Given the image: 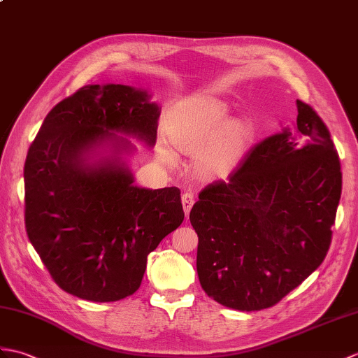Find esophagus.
<instances>
[{"instance_id":"esophagus-1","label":"esophagus","mask_w":358,"mask_h":358,"mask_svg":"<svg viewBox=\"0 0 358 358\" xmlns=\"http://www.w3.org/2000/svg\"><path fill=\"white\" fill-rule=\"evenodd\" d=\"M181 203H182V209H185L186 217H189V212H190V209H192V206H194V203H195L194 194H192V192H185V194H182Z\"/></svg>"}]
</instances>
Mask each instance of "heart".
<instances>
[{
	"label": "heart",
	"mask_w": 358,
	"mask_h": 358,
	"mask_svg": "<svg viewBox=\"0 0 358 358\" xmlns=\"http://www.w3.org/2000/svg\"><path fill=\"white\" fill-rule=\"evenodd\" d=\"M231 106L220 97L198 94L173 105L164 122V132L176 151L194 155L192 168L199 178H227L250 151L256 124L248 117L231 119ZM163 163L176 155L166 141L157 143Z\"/></svg>",
	"instance_id": "1"
}]
</instances>
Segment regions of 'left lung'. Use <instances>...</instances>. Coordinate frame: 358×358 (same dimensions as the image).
I'll return each mask as SVG.
<instances>
[{"label":"left lung","instance_id":"left-lung-1","mask_svg":"<svg viewBox=\"0 0 358 358\" xmlns=\"http://www.w3.org/2000/svg\"><path fill=\"white\" fill-rule=\"evenodd\" d=\"M294 127L252 148L190 210L206 294L239 311L276 305L325 259L342 195L327 124L297 101Z\"/></svg>","mask_w":358,"mask_h":358}]
</instances>
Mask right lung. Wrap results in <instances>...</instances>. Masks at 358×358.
Instances as JSON below:
<instances>
[{
	"mask_svg": "<svg viewBox=\"0 0 358 358\" xmlns=\"http://www.w3.org/2000/svg\"><path fill=\"white\" fill-rule=\"evenodd\" d=\"M159 117L146 90L106 84L82 87L44 119L24 164L26 230L64 292L134 294L148 255L185 220L180 189L140 187L124 162L136 151L128 137L155 145Z\"/></svg>",
	"mask_w": 358,
	"mask_h": 358,
	"instance_id": "right-lung-1",
	"label": "right lung"
}]
</instances>
